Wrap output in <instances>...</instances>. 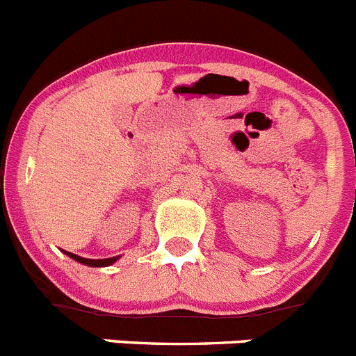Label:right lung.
Masks as SVG:
<instances>
[{"label":"right lung","mask_w":356,"mask_h":356,"mask_svg":"<svg viewBox=\"0 0 356 356\" xmlns=\"http://www.w3.org/2000/svg\"><path fill=\"white\" fill-rule=\"evenodd\" d=\"M63 253H65L66 257L72 258V260L79 261V264L88 265V267H108V265L115 264V261L121 258V257H112V258H102V260H92V258H82V257H79V254L68 253V251H63Z\"/></svg>","instance_id":"obj_1"}]
</instances>
